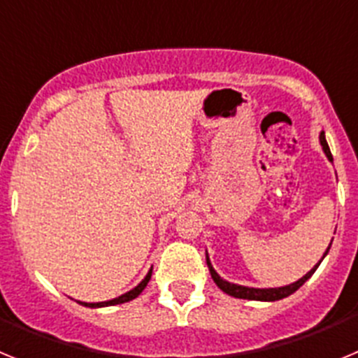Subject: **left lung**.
Here are the masks:
<instances>
[{"instance_id":"left-lung-1","label":"left lung","mask_w":358,"mask_h":358,"mask_svg":"<svg viewBox=\"0 0 358 358\" xmlns=\"http://www.w3.org/2000/svg\"><path fill=\"white\" fill-rule=\"evenodd\" d=\"M319 141H321V147H322V150H324V154H327L328 159L334 161L330 147H328V143H327V138H324V132H321V134H319ZM330 245H331V242H330ZM328 251H330V248H328L327 252L322 255V258L328 255ZM321 262L322 260H319V264H321ZM206 264H208V268H210L211 278H213V281L217 283V287L222 290V292L229 294V296H233V297H238V299H252V301H278V299H283V297L290 296V294L296 292V290L299 289V287H301L303 283H305V281L312 276V274L315 273V268L319 267V264H317L314 268H310L308 273H306L301 280L294 281V283H290V285L276 287V289H252V287L236 285V283H229V281L222 280V278L217 274V271L213 268V265H211L208 252H206Z\"/></svg>"}]
</instances>
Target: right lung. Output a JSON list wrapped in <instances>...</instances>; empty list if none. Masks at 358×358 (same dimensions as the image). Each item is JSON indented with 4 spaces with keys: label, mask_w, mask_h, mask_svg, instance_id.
Returning a JSON list of instances; mask_svg holds the SVG:
<instances>
[{
    "label": "right lung",
    "mask_w": 358,
    "mask_h": 358,
    "mask_svg": "<svg viewBox=\"0 0 358 358\" xmlns=\"http://www.w3.org/2000/svg\"><path fill=\"white\" fill-rule=\"evenodd\" d=\"M150 276H152V268H150V271H148L147 276H145L143 280H141V283H138V287H134V289L129 290V292L122 294V296L115 297V299H109V301H102V303H82V301H78V303H80V305H84V306H90V308H98V306L122 305V303H127V301H131V299H134V297L140 296V294L143 292L145 287H147L148 281H150Z\"/></svg>",
    "instance_id": "right-lung-1"
}]
</instances>
